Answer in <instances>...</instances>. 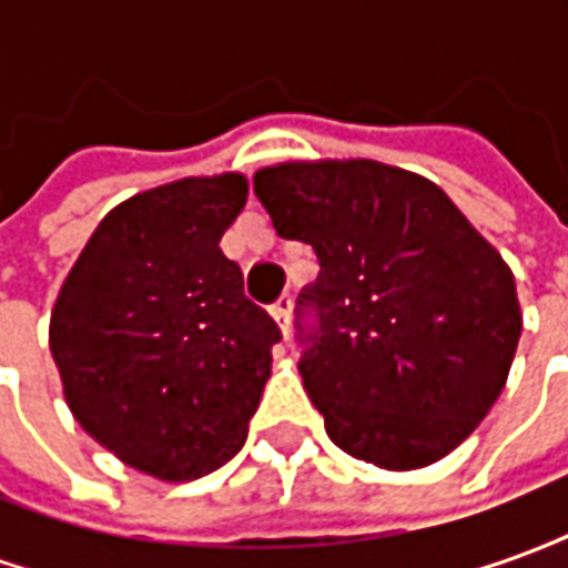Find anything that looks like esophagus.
Masks as SVG:
<instances>
[{"mask_svg":"<svg viewBox=\"0 0 568 568\" xmlns=\"http://www.w3.org/2000/svg\"><path fill=\"white\" fill-rule=\"evenodd\" d=\"M288 313H292V297L283 295L271 307V316H273V320H276V325L283 328V334H288Z\"/></svg>","mask_w":568,"mask_h":568,"instance_id":"obj_1","label":"esophagus"}]
</instances>
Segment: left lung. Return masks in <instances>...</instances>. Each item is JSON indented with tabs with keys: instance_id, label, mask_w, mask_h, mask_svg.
<instances>
[{
	"instance_id": "1",
	"label": "left lung",
	"mask_w": 568,
	"mask_h": 568,
	"mask_svg": "<svg viewBox=\"0 0 568 568\" xmlns=\"http://www.w3.org/2000/svg\"><path fill=\"white\" fill-rule=\"evenodd\" d=\"M276 234L310 243L297 371L328 438L407 471L459 447L499 398L520 341L508 264L423 175L377 161L255 173Z\"/></svg>"
}]
</instances>
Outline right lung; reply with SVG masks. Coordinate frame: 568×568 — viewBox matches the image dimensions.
<instances>
[{
    "mask_svg": "<svg viewBox=\"0 0 568 568\" xmlns=\"http://www.w3.org/2000/svg\"><path fill=\"white\" fill-rule=\"evenodd\" d=\"M246 179H182L105 215L60 288L51 353L84 432L145 475L194 480L243 447L280 325L219 240Z\"/></svg>",
    "mask_w": 568,
    "mask_h": 568,
    "instance_id": "right-lung-1",
    "label": "right lung"
}]
</instances>
